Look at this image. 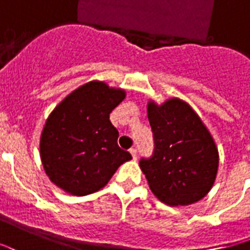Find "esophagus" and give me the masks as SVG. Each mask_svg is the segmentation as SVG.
Returning a JSON list of instances; mask_svg holds the SVG:
<instances>
[{"label":"esophagus","mask_w":250,"mask_h":250,"mask_svg":"<svg viewBox=\"0 0 250 250\" xmlns=\"http://www.w3.org/2000/svg\"><path fill=\"white\" fill-rule=\"evenodd\" d=\"M129 152H130V154H132L133 160H137V149H134V147H132V149H130Z\"/></svg>","instance_id":"esophagus-1"}]
</instances>
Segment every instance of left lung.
Listing matches in <instances>:
<instances>
[{
  "instance_id": "8db88e82",
  "label": "left lung",
  "mask_w": 250,
  "mask_h": 250,
  "mask_svg": "<svg viewBox=\"0 0 250 250\" xmlns=\"http://www.w3.org/2000/svg\"><path fill=\"white\" fill-rule=\"evenodd\" d=\"M147 118L154 152L141 158L140 167L150 190L172 207L200 201L212 189L218 169L217 146L207 126L180 98L163 105L149 101Z\"/></svg>"
}]
</instances>
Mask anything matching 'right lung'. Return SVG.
Here are the masks:
<instances>
[{
    "mask_svg": "<svg viewBox=\"0 0 250 250\" xmlns=\"http://www.w3.org/2000/svg\"><path fill=\"white\" fill-rule=\"evenodd\" d=\"M125 90L90 81L63 98L45 123L40 154L54 185L73 196H86L109 183L132 156L117 145L118 130L109 114Z\"/></svg>",
    "mask_w": 250,
    "mask_h": 250,
    "instance_id": "obj_1",
    "label": "right lung"
}]
</instances>
